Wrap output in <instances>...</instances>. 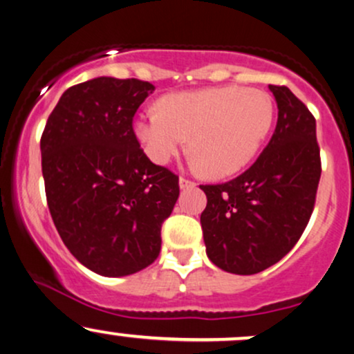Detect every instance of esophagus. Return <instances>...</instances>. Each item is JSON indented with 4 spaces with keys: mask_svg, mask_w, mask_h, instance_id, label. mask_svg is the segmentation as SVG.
Masks as SVG:
<instances>
[{
    "mask_svg": "<svg viewBox=\"0 0 354 354\" xmlns=\"http://www.w3.org/2000/svg\"><path fill=\"white\" fill-rule=\"evenodd\" d=\"M178 185H180V189L184 190V189H190V187H195V182H192L185 177H180V178H178Z\"/></svg>",
    "mask_w": 354,
    "mask_h": 354,
    "instance_id": "1",
    "label": "esophagus"
}]
</instances>
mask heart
Masks as SVG:
<instances>
[{
	"instance_id": "heart-1",
	"label": "heart",
	"mask_w": 354,
	"mask_h": 354,
	"mask_svg": "<svg viewBox=\"0 0 354 354\" xmlns=\"http://www.w3.org/2000/svg\"><path fill=\"white\" fill-rule=\"evenodd\" d=\"M272 123L274 104L268 93L218 86L167 95L160 100V111L139 113L134 133L157 164H167L190 136L192 164L212 177H226L251 162Z\"/></svg>"
}]
</instances>
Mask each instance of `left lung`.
Wrapping results in <instances>:
<instances>
[{"instance_id": "8db88e82", "label": "left lung", "mask_w": 354, "mask_h": 354, "mask_svg": "<svg viewBox=\"0 0 354 354\" xmlns=\"http://www.w3.org/2000/svg\"><path fill=\"white\" fill-rule=\"evenodd\" d=\"M277 124L246 172L207 195L200 223L207 256L220 269L251 276L270 268L302 236L315 205L322 162L315 118L287 86L269 85Z\"/></svg>"}]
</instances>
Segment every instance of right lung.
Listing matches in <instances>:
<instances>
[{
    "mask_svg": "<svg viewBox=\"0 0 354 354\" xmlns=\"http://www.w3.org/2000/svg\"><path fill=\"white\" fill-rule=\"evenodd\" d=\"M156 86L98 77L64 91L41 138L50 216L78 263L123 277L154 263L178 177L151 162L133 118Z\"/></svg>",
    "mask_w": 354,
    "mask_h": 354,
    "instance_id": "1",
    "label": "right lung"
}]
</instances>
